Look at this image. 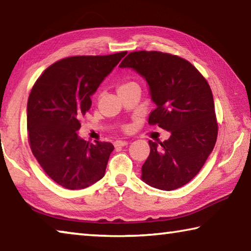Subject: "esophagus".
I'll use <instances>...</instances> for the list:
<instances>
[{"instance_id":"esophagus-1","label":"esophagus","mask_w":251,"mask_h":251,"mask_svg":"<svg viewBox=\"0 0 251 251\" xmlns=\"http://www.w3.org/2000/svg\"><path fill=\"white\" fill-rule=\"evenodd\" d=\"M127 144H128L127 141H116L114 145H115V147H124L127 145Z\"/></svg>"}]
</instances>
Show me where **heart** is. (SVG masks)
<instances>
[{"instance_id":"obj_1","label":"heart","mask_w":251,"mask_h":251,"mask_svg":"<svg viewBox=\"0 0 251 251\" xmlns=\"http://www.w3.org/2000/svg\"><path fill=\"white\" fill-rule=\"evenodd\" d=\"M135 85H137L135 82H133V80H127V82H124L122 83L120 86H118V91L120 90H124V88H127V87H130V86H135ZM138 86V85H137Z\"/></svg>"}]
</instances>
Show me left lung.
<instances>
[{"label":"left lung","instance_id":"left-lung-1","mask_svg":"<svg viewBox=\"0 0 251 251\" xmlns=\"http://www.w3.org/2000/svg\"><path fill=\"white\" fill-rule=\"evenodd\" d=\"M120 67L133 69L146 79L156 104L148 124L171 131L167 141L148 142L151 152L142 179L157 189L179 188L199 173L217 141L209 84L188 61L157 50L129 53Z\"/></svg>","mask_w":251,"mask_h":251}]
</instances>
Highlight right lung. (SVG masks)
<instances>
[{
	"instance_id": "1",
	"label": "right lung",
	"mask_w": 251,
	"mask_h": 251,
	"mask_svg": "<svg viewBox=\"0 0 251 251\" xmlns=\"http://www.w3.org/2000/svg\"><path fill=\"white\" fill-rule=\"evenodd\" d=\"M127 52L63 58L44 71L27 100L29 146L41 167L58 185L83 189L104 177L114 146L92 144L77 134L91 96Z\"/></svg>"
}]
</instances>
